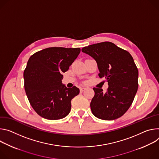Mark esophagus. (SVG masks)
Wrapping results in <instances>:
<instances>
[{"label": "esophagus", "instance_id": "34e87169", "mask_svg": "<svg viewBox=\"0 0 159 159\" xmlns=\"http://www.w3.org/2000/svg\"><path fill=\"white\" fill-rule=\"evenodd\" d=\"M85 90H86V88H81V89H80V92H84Z\"/></svg>", "mask_w": 159, "mask_h": 159}]
</instances>
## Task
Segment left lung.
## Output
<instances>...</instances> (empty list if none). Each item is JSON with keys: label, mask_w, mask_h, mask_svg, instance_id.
I'll list each match as a JSON object with an SVG mask.
<instances>
[{"label": "left lung", "mask_w": 159, "mask_h": 159, "mask_svg": "<svg viewBox=\"0 0 159 159\" xmlns=\"http://www.w3.org/2000/svg\"><path fill=\"white\" fill-rule=\"evenodd\" d=\"M81 51L92 57L99 69L98 76L108 82L105 93L93 88L90 103L93 114L103 120H114L124 115L131 105L138 87V70L129 53L114 43L103 42Z\"/></svg>", "instance_id": "left-lung-1"}]
</instances>
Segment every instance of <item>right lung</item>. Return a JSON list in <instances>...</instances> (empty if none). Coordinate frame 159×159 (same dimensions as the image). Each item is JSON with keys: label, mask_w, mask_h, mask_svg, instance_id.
<instances>
[{"label": "right lung", "mask_w": 159, "mask_h": 159, "mask_svg": "<svg viewBox=\"0 0 159 159\" xmlns=\"http://www.w3.org/2000/svg\"><path fill=\"white\" fill-rule=\"evenodd\" d=\"M80 48L49 47L34 53L24 70L25 89L33 109L41 117L49 120L67 116L71 108V100L80 93L74 86L62 83V73L80 54Z\"/></svg>", "instance_id": "1"}]
</instances>
